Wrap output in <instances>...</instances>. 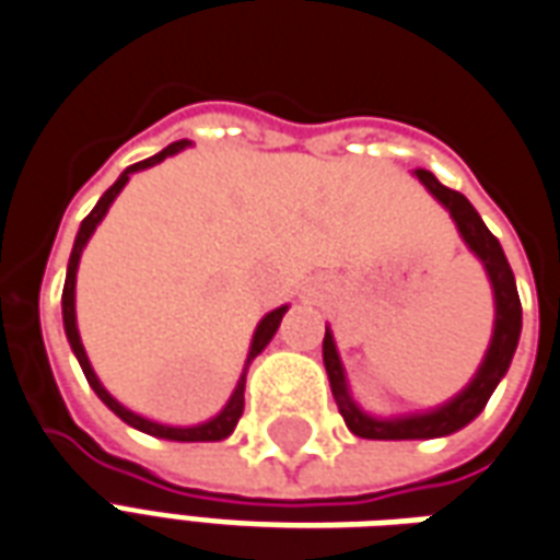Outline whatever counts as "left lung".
<instances>
[{"label":"left lung","instance_id":"left-lung-1","mask_svg":"<svg viewBox=\"0 0 560 560\" xmlns=\"http://www.w3.org/2000/svg\"><path fill=\"white\" fill-rule=\"evenodd\" d=\"M418 178L427 185V190L451 211V218L456 220V226L463 232L465 244L480 256V262L487 265V275L489 280H492V289H495V334H492L489 352L487 358H483V366L477 370L475 382L465 387L459 397L451 399L447 406L430 411V415L375 420L358 409L354 399L349 397L340 354H337V346H334L330 330H325L322 358H325V370H328L330 378V394L337 399V409H340L346 427H349L354 435H361V439H382V442H399V439H439V435H451V432L463 430L465 423H471V420L483 411V406H487L489 397H492V390H495V385L501 382V375L508 373L510 358H513L516 342H520V292H516V280H513L508 256L501 250L498 238L487 230V223L480 220L475 206H471L459 190L444 187L430 170H418Z\"/></svg>","mask_w":560,"mask_h":560}]
</instances>
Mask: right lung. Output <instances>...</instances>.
Masks as SVG:
<instances>
[{
    "instance_id": "1",
    "label": "right lung",
    "mask_w": 560,
    "mask_h": 560,
    "mask_svg": "<svg viewBox=\"0 0 560 560\" xmlns=\"http://www.w3.org/2000/svg\"><path fill=\"white\" fill-rule=\"evenodd\" d=\"M185 145H187V140H178V142H173V145H166L161 154L149 158V161H140V163H133V166H128L125 173L118 175L116 185L109 187L107 194L97 199V206L89 211V218L80 223V232H77V241H73L71 259H68V277H65V292H62V316H65V334H68V342H71L73 354H77V361H80V366H83V373H85V378H89L92 390H95L97 397L104 399V406H107L109 411H116L118 418L125 420V423H130L133 430L149 432V435H158V439H170V442H220V439H226V435L235 430V423H238L241 411H244V382H247V366H250L253 358H256V354L262 352L265 346L271 342V337H275L277 328H280V319H283L285 307H277L275 313H268V316L259 322V328H256V334H253V346H250V354H247V364H244V373H241V378H238V387H235V394H232L230 402H226V409L220 411L218 418L208 420V423H199V427H163V423H154V420H145V418H140V415H133V411L125 409L121 402H116V399L109 397L107 387L97 382L95 370H92L89 358H85L83 342H80V330H77V316H73V283H77V262H80V253H83L89 235L95 232V226L101 223V218L107 214V208L113 206V199H116L118 190L125 187V182H128L130 173L145 170V166H154V163H161L163 158H170V154H175V151H182Z\"/></svg>"
}]
</instances>
